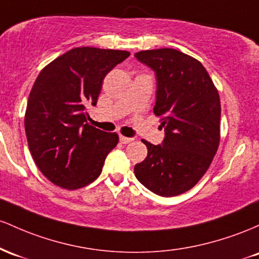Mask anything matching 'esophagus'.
<instances>
[{"instance_id": "esophagus-1", "label": "esophagus", "mask_w": 259, "mask_h": 259, "mask_svg": "<svg viewBox=\"0 0 259 259\" xmlns=\"http://www.w3.org/2000/svg\"><path fill=\"white\" fill-rule=\"evenodd\" d=\"M120 141H121V143L127 144V143H131V142L133 141V138H128V137H124V136H120Z\"/></svg>"}]
</instances>
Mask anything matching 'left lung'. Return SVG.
<instances>
[{"mask_svg":"<svg viewBox=\"0 0 259 259\" xmlns=\"http://www.w3.org/2000/svg\"><path fill=\"white\" fill-rule=\"evenodd\" d=\"M136 59L158 80L154 114L165 127L162 144L143 141L148 155L135 166L144 187L162 197L187 192L204 176L220 143V98L204 66L175 49L139 51Z\"/></svg>","mask_w":259,"mask_h":259,"instance_id":"left-lung-1","label":"left lung"}]
</instances>
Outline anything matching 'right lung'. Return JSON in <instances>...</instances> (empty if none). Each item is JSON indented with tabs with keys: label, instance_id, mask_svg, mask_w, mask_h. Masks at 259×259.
I'll list each match as a JSON object with an SVG mask.
<instances>
[{
	"label": "right lung",
	"instance_id": "1",
	"mask_svg": "<svg viewBox=\"0 0 259 259\" xmlns=\"http://www.w3.org/2000/svg\"><path fill=\"white\" fill-rule=\"evenodd\" d=\"M128 56V51L75 48L37 75L25 110V133L36 166L54 185L79 190L103 171L118 135L87 123V105H97L105 75Z\"/></svg>",
	"mask_w": 259,
	"mask_h": 259
}]
</instances>
